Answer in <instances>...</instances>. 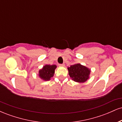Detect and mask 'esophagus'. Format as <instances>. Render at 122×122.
Returning <instances> with one entry per match:
<instances>
[{"mask_svg": "<svg viewBox=\"0 0 122 122\" xmlns=\"http://www.w3.org/2000/svg\"><path fill=\"white\" fill-rule=\"evenodd\" d=\"M58 65H59L60 66H65V64H58Z\"/></svg>", "mask_w": 122, "mask_h": 122, "instance_id": "1", "label": "esophagus"}]
</instances>
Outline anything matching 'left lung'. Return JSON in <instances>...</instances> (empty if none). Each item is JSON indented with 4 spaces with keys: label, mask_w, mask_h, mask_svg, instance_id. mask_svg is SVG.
I'll return each instance as SVG.
<instances>
[{
    "label": "left lung",
    "mask_w": 122,
    "mask_h": 122,
    "mask_svg": "<svg viewBox=\"0 0 122 122\" xmlns=\"http://www.w3.org/2000/svg\"><path fill=\"white\" fill-rule=\"evenodd\" d=\"M69 75L75 81L84 82L89 78L90 70L80 64L71 65L68 68Z\"/></svg>",
    "instance_id": "left-lung-1"
}]
</instances>
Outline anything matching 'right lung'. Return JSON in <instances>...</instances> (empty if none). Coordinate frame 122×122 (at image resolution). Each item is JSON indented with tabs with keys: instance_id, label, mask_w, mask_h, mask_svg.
Returning a JSON list of instances; mask_svg holds the SVG:
<instances>
[{
	"instance_id": "right-lung-1",
	"label": "right lung",
	"mask_w": 122,
	"mask_h": 122,
	"mask_svg": "<svg viewBox=\"0 0 122 122\" xmlns=\"http://www.w3.org/2000/svg\"><path fill=\"white\" fill-rule=\"evenodd\" d=\"M56 67V65H45L42 69L39 71V76L43 80H49L50 78L53 76Z\"/></svg>"
}]
</instances>
